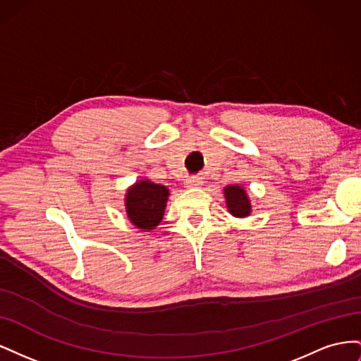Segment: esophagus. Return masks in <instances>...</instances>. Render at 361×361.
Instances as JSON below:
<instances>
[{
	"label": "esophagus",
	"mask_w": 361,
	"mask_h": 361,
	"mask_svg": "<svg viewBox=\"0 0 361 361\" xmlns=\"http://www.w3.org/2000/svg\"><path fill=\"white\" fill-rule=\"evenodd\" d=\"M202 183H203V179L200 176H191L187 179V182H185L187 188H199L202 187Z\"/></svg>",
	"instance_id": "1"
}]
</instances>
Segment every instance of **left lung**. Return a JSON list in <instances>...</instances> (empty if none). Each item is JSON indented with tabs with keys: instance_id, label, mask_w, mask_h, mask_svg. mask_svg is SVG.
I'll return each mask as SVG.
<instances>
[{
	"instance_id": "1",
	"label": "left lung",
	"mask_w": 361,
	"mask_h": 361,
	"mask_svg": "<svg viewBox=\"0 0 361 361\" xmlns=\"http://www.w3.org/2000/svg\"><path fill=\"white\" fill-rule=\"evenodd\" d=\"M228 212L235 216H247L250 214V200L247 199L245 190L238 185H228L224 190Z\"/></svg>"
}]
</instances>
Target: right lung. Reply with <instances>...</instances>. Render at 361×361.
Wrapping results in <instances>:
<instances>
[{
	"mask_svg": "<svg viewBox=\"0 0 361 361\" xmlns=\"http://www.w3.org/2000/svg\"><path fill=\"white\" fill-rule=\"evenodd\" d=\"M169 190L164 185L150 180H140L126 194V212L129 220L138 228L152 231L164 216Z\"/></svg>",
	"mask_w": 361,
	"mask_h": 361,
	"instance_id": "add662e5",
	"label": "right lung"
}]
</instances>
